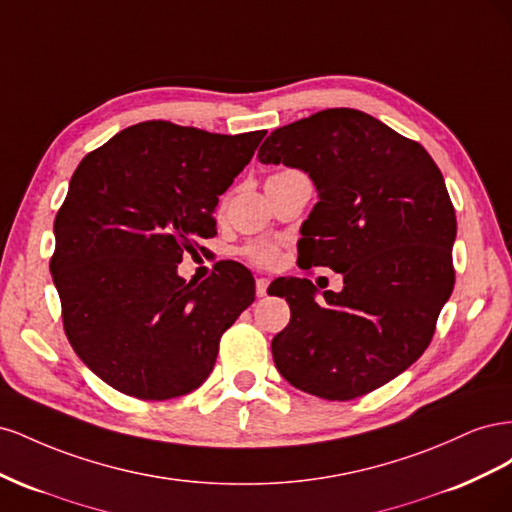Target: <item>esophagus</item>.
Instances as JSON below:
<instances>
[{
	"label": "esophagus",
	"instance_id": "esophagus-1",
	"mask_svg": "<svg viewBox=\"0 0 512 512\" xmlns=\"http://www.w3.org/2000/svg\"><path fill=\"white\" fill-rule=\"evenodd\" d=\"M267 288H269L267 277H258V280H256V297H265Z\"/></svg>",
	"mask_w": 512,
	"mask_h": 512
}]
</instances>
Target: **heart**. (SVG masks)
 <instances>
[{"label":"heart","mask_w":512,"mask_h":512,"mask_svg":"<svg viewBox=\"0 0 512 512\" xmlns=\"http://www.w3.org/2000/svg\"><path fill=\"white\" fill-rule=\"evenodd\" d=\"M245 256L260 267H271L277 262V247L271 243H254L245 247Z\"/></svg>","instance_id":"b5f03b06"}]
</instances>
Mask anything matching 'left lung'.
Here are the masks:
<instances>
[{"label":"left lung","instance_id":"8db88e82","mask_svg":"<svg viewBox=\"0 0 512 512\" xmlns=\"http://www.w3.org/2000/svg\"><path fill=\"white\" fill-rule=\"evenodd\" d=\"M299 168L318 203L301 228L303 262L342 273V292L284 277L288 327L271 342L297 389L348 401L406 371L429 346L455 286L457 220L429 153L354 108L288 123L258 149Z\"/></svg>","mask_w":512,"mask_h":512}]
</instances>
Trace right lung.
Masks as SVG:
<instances>
[{
  "instance_id": "obj_1",
  "label": "right lung",
  "mask_w": 512,
  "mask_h": 512,
  "mask_svg": "<svg viewBox=\"0 0 512 512\" xmlns=\"http://www.w3.org/2000/svg\"><path fill=\"white\" fill-rule=\"evenodd\" d=\"M265 130L211 134L136 123L83 158L55 218L51 275L79 359L130 397L164 401L203 384L220 337L254 301L239 262L205 282L177 265L215 235L213 211Z\"/></svg>"
}]
</instances>
